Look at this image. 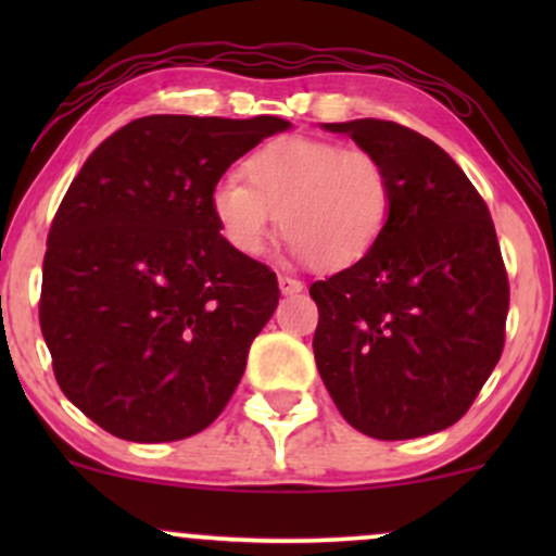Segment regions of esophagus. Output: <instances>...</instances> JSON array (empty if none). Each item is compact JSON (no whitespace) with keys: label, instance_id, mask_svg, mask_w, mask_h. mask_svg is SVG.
<instances>
[{"label":"esophagus","instance_id":"1","mask_svg":"<svg viewBox=\"0 0 556 556\" xmlns=\"http://www.w3.org/2000/svg\"><path fill=\"white\" fill-rule=\"evenodd\" d=\"M279 290H282V295H295V292L303 290V282L295 277H287V274H279Z\"/></svg>","mask_w":556,"mask_h":556}]
</instances>
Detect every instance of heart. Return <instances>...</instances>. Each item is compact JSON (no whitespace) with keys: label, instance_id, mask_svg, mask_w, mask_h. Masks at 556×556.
<instances>
[{"label":"heart","instance_id":"heart-1","mask_svg":"<svg viewBox=\"0 0 556 556\" xmlns=\"http://www.w3.org/2000/svg\"><path fill=\"white\" fill-rule=\"evenodd\" d=\"M245 179L222 177L212 212L225 240L248 258L266 251L279 219L298 258L348 269L374 251L392 214L384 164L334 140H271L245 162Z\"/></svg>","mask_w":556,"mask_h":556}]
</instances>
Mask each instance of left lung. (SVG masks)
I'll use <instances>...</instances> for the list:
<instances>
[{
	"label": "left lung",
	"mask_w": 556,
	"mask_h": 556,
	"mask_svg": "<svg viewBox=\"0 0 556 556\" xmlns=\"http://www.w3.org/2000/svg\"><path fill=\"white\" fill-rule=\"evenodd\" d=\"M384 164L392 214L355 266L311 285L337 410L384 442L457 424L500 363L509 285L486 203L455 159L387 119L324 123Z\"/></svg>",
	"instance_id": "left-lung-1"
}]
</instances>
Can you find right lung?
<instances>
[{
    "label": "right lung",
    "instance_id": "right-lung-1",
    "mask_svg": "<svg viewBox=\"0 0 556 556\" xmlns=\"http://www.w3.org/2000/svg\"><path fill=\"white\" fill-rule=\"evenodd\" d=\"M287 127L151 114L106 138L70 185L38 314L60 389L104 431L177 442L225 410L279 287L219 232L212 190Z\"/></svg>",
    "mask_w": 556,
    "mask_h": 556
}]
</instances>
